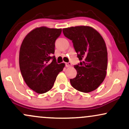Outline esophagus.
<instances>
[{
  "instance_id": "1",
  "label": "esophagus",
  "mask_w": 129,
  "mask_h": 129,
  "mask_svg": "<svg viewBox=\"0 0 129 129\" xmlns=\"http://www.w3.org/2000/svg\"><path fill=\"white\" fill-rule=\"evenodd\" d=\"M66 67H70L72 66V63H71L70 62H66Z\"/></svg>"
}]
</instances>
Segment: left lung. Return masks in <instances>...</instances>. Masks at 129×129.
Listing matches in <instances>:
<instances>
[{"label": "left lung", "instance_id": "left-lung-1", "mask_svg": "<svg viewBox=\"0 0 129 129\" xmlns=\"http://www.w3.org/2000/svg\"><path fill=\"white\" fill-rule=\"evenodd\" d=\"M64 36L72 41L78 54L76 78L70 79L71 85L78 91L89 93L103 82L107 74V50L101 35L89 26H77L62 29Z\"/></svg>", "mask_w": 129, "mask_h": 129}]
</instances>
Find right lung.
Masks as SVG:
<instances>
[{
	"label": "right lung",
	"instance_id": "right-lung-1",
	"mask_svg": "<svg viewBox=\"0 0 129 129\" xmlns=\"http://www.w3.org/2000/svg\"><path fill=\"white\" fill-rule=\"evenodd\" d=\"M61 32V28H36L25 37L20 46L19 67L22 77L26 85L39 94L51 89L65 67L64 63L58 64L52 56L54 43Z\"/></svg>",
	"mask_w": 129,
	"mask_h": 129
}]
</instances>
